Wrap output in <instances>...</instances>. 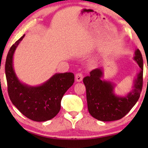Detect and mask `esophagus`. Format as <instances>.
<instances>
[{
  "instance_id": "1",
  "label": "esophagus",
  "mask_w": 148,
  "mask_h": 148,
  "mask_svg": "<svg viewBox=\"0 0 148 148\" xmlns=\"http://www.w3.org/2000/svg\"><path fill=\"white\" fill-rule=\"evenodd\" d=\"M83 78H84V76H83L82 73H77V74H76V81H77V82H81L83 80Z\"/></svg>"
}]
</instances>
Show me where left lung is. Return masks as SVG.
I'll return each instance as SVG.
<instances>
[{
  "label": "left lung",
  "mask_w": 148,
  "mask_h": 148,
  "mask_svg": "<svg viewBox=\"0 0 148 148\" xmlns=\"http://www.w3.org/2000/svg\"><path fill=\"white\" fill-rule=\"evenodd\" d=\"M134 59L140 67V72L134 84V89L125 97L115 95L114 85L110 81L101 80L103 71L97 68L90 72V76L84 78L86 88L88 108L90 114L100 121L118 120L126 115L136 103L143 88V60L141 53L136 50Z\"/></svg>",
  "instance_id": "left-lung-1"
}]
</instances>
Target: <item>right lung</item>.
<instances>
[{
    "label": "right lung",
    "instance_id": "1",
    "mask_svg": "<svg viewBox=\"0 0 148 148\" xmlns=\"http://www.w3.org/2000/svg\"><path fill=\"white\" fill-rule=\"evenodd\" d=\"M24 36L12 46L6 58L8 95L13 104L25 117L33 121H47L60 111L61 99L74 84V75L71 72L56 74L45 84L35 87L20 82L13 68V55Z\"/></svg>",
    "mask_w": 148,
    "mask_h": 148
}]
</instances>
